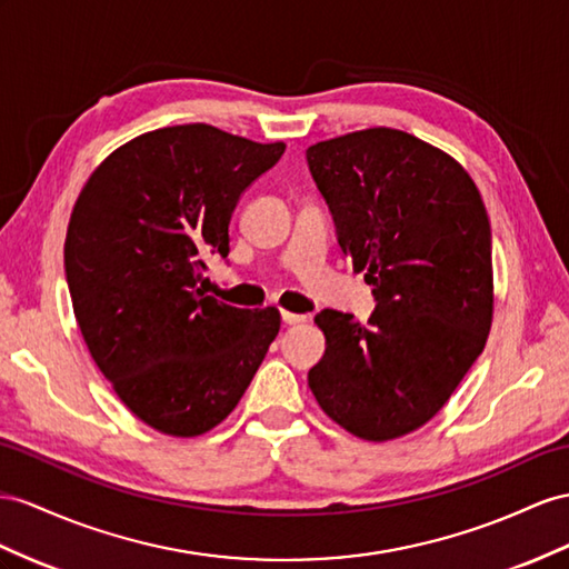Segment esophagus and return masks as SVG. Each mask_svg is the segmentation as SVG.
I'll list each match as a JSON object with an SVG mask.
<instances>
[{
    "mask_svg": "<svg viewBox=\"0 0 569 569\" xmlns=\"http://www.w3.org/2000/svg\"><path fill=\"white\" fill-rule=\"evenodd\" d=\"M281 319H283V325H300V322H305V315H296V312H288V310H281Z\"/></svg>",
    "mask_w": 569,
    "mask_h": 569,
    "instance_id": "1",
    "label": "esophagus"
}]
</instances>
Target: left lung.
<instances>
[{"mask_svg": "<svg viewBox=\"0 0 569 569\" xmlns=\"http://www.w3.org/2000/svg\"><path fill=\"white\" fill-rule=\"evenodd\" d=\"M339 244L375 286L368 325L322 310L308 385L322 411L368 442L426 426L483 353L492 325L486 203L459 160L401 129L372 127L308 149Z\"/></svg>", "mask_w": 569, "mask_h": 569, "instance_id": "1", "label": "left lung"}]
</instances>
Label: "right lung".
<instances>
[{"instance_id": "add662e5", "label": "right lung", "mask_w": 569, "mask_h": 569, "mask_svg": "<svg viewBox=\"0 0 569 569\" xmlns=\"http://www.w3.org/2000/svg\"><path fill=\"white\" fill-rule=\"evenodd\" d=\"M286 151L194 122L114 149L71 209L64 269L89 353L146 426L197 437L230 416L281 329L197 288L201 254L228 257L240 194Z\"/></svg>"}]
</instances>
